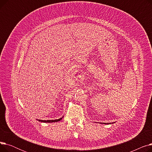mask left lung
I'll use <instances>...</instances> for the list:
<instances>
[{"label":"left lung","mask_w":152,"mask_h":152,"mask_svg":"<svg viewBox=\"0 0 152 152\" xmlns=\"http://www.w3.org/2000/svg\"><path fill=\"white\" fill-rule=\"evenodd\" d=\"M102 124H111V123H102Z\"/></svg>","instance_id":"left-lung-1"}]
</instances>
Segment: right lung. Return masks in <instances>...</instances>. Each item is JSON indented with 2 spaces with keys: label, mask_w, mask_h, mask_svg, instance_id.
I'll return each mask as SVG.
<instances>
[{
  "label": "right lung",
  "mask_w": 152,
  "mask_h": 152,
  "mask_svg": "<svg viewBox=\"0 0 152 152\" xmlns=\"http://www.w3.org/2000/svg\"><path fill=\"white\" fill-rule=\"evenodd\" d=\"M62 118H59L58 119H55V120H41V119H37V120L40 122H42V123H54V122H58V121L61 120Z\"/></svg>",
  "instance_id": "right-lung-1"
}]
</instances>
